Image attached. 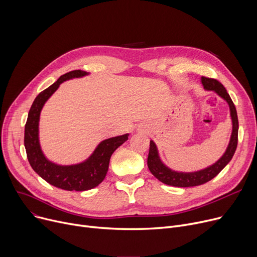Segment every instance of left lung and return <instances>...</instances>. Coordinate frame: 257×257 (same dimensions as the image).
<instances>
[{"instance_id":"obj_1","label":"left lung","mask_w":257,"mask_h":257,"mask_svg":"<svg viewBox=\"0 0 257 257\" xmlns=\"http://www.w3.org/2000/svg\"><path fill=\"white\" fill-rule=\"evenodd\" d=\"M201 82L203 84V87L206 90H213L217 92L221 98H223L229 105L230 108V115L232 119V133L230 142L226 149V152L224 155L213 164L212 166L201 170L197 172L192 173H182V172H176L169 169L166 167L163 161L160 160L156 145L153 141L150 142V149H149V155H148V168H149L150 172L154 175L159 181H161L165 184L172 185V186H178V187H190V186H197L204 184L214 178L217 175L227 166L229 161L233 157L236 147H237V133H238V119H237V113L235 106L229 96L226 88L223 86L222 83H220L217 79L213 78H207L202 77Z\"/></svg>"}]
</instances>
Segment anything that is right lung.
Here are the masks:
<instances>
[{
  "instance_id": "1",
  "label": "right lung",
  "mask_w": 257,
  "mask_h": 257,
  "mask_svg": "<svg viewBox=\"0 0 257 257\" xmlns=\"http://www.w3.org/2000/svg\"><path fill=\"white\" fill-rule=\"evenodd\" d=\"M85 75L87 73L81 70L69 72L39 92L30 108L25 125L24 144L30 166L48 183L64 191L82 192L98 186L106 176L112 153L128 140V134L105 140L99 144L88 159L78 165L58 166L45 157L38 141V121L42 108L63 81Z\"/></svg>"
}]
</instances>
